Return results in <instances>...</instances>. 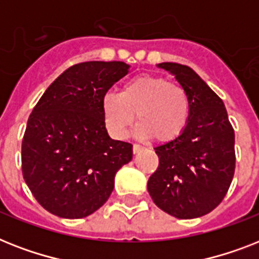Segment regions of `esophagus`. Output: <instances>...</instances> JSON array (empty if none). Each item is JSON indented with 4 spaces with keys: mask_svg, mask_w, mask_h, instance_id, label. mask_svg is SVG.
<instances>
[{
    "mask_svg": "<svg viewBox=\"0 0 259 259\" xmlns=\"http://www.w3.org/2000/svg\"><path fill=\"white\" fill-rule=\"evenodd\" d=\"M144 150V147L140 146V144H134V147H132V151H134V154H139L140 151Z\"/></svg>",
    "mask_w": 259,
    "mask_h": 259,
    "instance_id": "esophagus-1",
    "label": "esophagus"
}]
</instances>
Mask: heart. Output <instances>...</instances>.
<instances>
[{
	"instance_id": "heart-1",
	"label": "heart",
	"mask_w": 259,
	"mask_h": 259,
	"mask_svg": "<svg viewBox=\"0 0 259 259\" xmlns=\"http://www.w3.org/2000/svg\"><path fill=\"white\" fill-rule=\"evenodd\" d=\"M105 125L115 138H124L136 117L135 134L158 142H171L182 135L190 119V99L177 82L154 74H142L124 82L119 94L101 100Z\"/></svg>"
}]
</instances>
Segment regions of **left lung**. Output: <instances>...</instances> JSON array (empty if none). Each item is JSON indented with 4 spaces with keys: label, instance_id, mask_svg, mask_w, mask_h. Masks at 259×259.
I'll list each match as a JSON object with an SVG mask.
<instances>
[{
    "label": "left lung",
    "instance_id": "left-lung-1",
    "mask_svg": "<svg viewBox=\"0 0 259 259\" xmlns=\"http://www.w3.org/2000/svg\"><path fill=\"white\" fill-rule=\"evenodd\" d=\"M190 99V119L175 140L155 147L156 171L147 188L159 208L179 219L199 218L223 200L235 169L234 130L222 99L187 65L158 64Z\"/></svg>",
    "mask_w": 259,
    "mask_h": 259
}]
</instances>
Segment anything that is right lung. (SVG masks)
<instances>
[{
  "mask_svg": "<svg viewBox=\"0 0 259 259\" xmlns=\"http://www.w3.org/2000/svg\"><path fill=\"white\" fill-rule=\"evenodd\" d=\"M123 61H87L48 87L28 119L22 175L36 200L60 218L88 217L108 200L115 175L132 159L131 143L113 140L101 100L128 73Z\"/></svg>",
  "mask_w": 259,
  "mask_h": 259,
  "instance_id": "1",
  "label": "right lung"
}]
</instances>
